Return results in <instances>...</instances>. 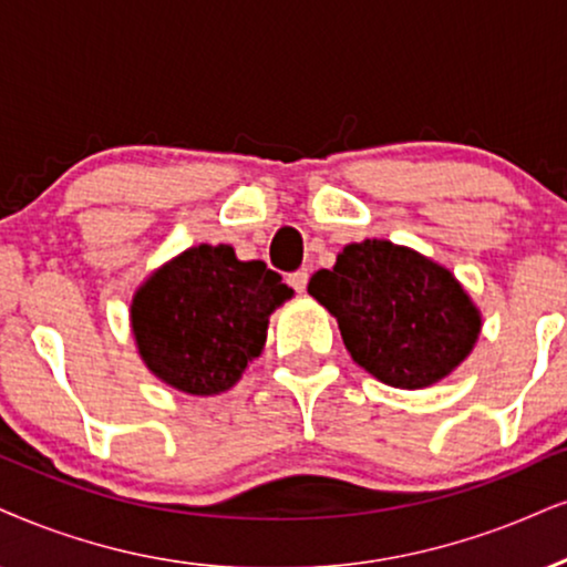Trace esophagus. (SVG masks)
Listing matches in <instances>:
<instances>
[{
  "label": "esophagus",
  "mask_w": 567,
  "mask_h": 567,
  "mask_svg": "<svg viewBox=\"0 0 567 567\" xmlns=\"http://www.w3.org/2000/svg\"><path fill=\"white\" fill-rule=\"evenodd\" d=\"M307 281H310V272H307V270H297V272H291V276H289V286L295 291H305Z\"/></svg>",
  "instance_id": "obj_1"
}]
</instances>
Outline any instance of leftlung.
<instances>
[{
  "label": "left lung",
  "instance_id": "left-lung-1",
  "mask_svg": "<svg viewBox=\"0 0 567 567\" xmlns=\"http://www.w3.org/2000/svg\"><path fill=\"white\" fill-rule=\"evenodd\" d=\"M307 291L337 318L352 360L394 389L444 381L467 360L484 326L450 268L386 239L347 244Z\"/></svg>",
  "mask_w": 567,
  "mask_h": 567
}]
</instances>
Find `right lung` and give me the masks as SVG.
<instances>
[{"label": "right lung", "mask_w": 567, "mask_h": 567, "mask_svg": "<svg viewBox=\"0 0 567 567\" xmlns=\"http://www.w3.org/2000/svg\"><path fill=\"white\" fill-rule=\"evenodd\" d=\"M291 297L262 260H239L230 244H199L144 278L131 299V333L155 379L215 396L260 358L272 310Z\"/></svg>", "instance_id": "1"}]
</instances>
